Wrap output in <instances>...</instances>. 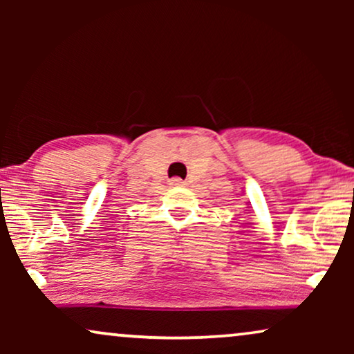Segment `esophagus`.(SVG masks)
<instances>
[{
	"label": "esophagus",
	"mask_w": 354,
	"mask_h": 354,
	"mask_svg": "<svg viewBox=\"0 0 354 354\" xmlns=\"http://www.w3.org/2000/svg\"><path fill=\"white\" fill-rule=\"evenodd\" d=\"M169 182H171V185H176V187H178V185H185V182H183L180 177H172Z\"/></svg>",
	"instance_id": "34e87169"
}]
</instances>
